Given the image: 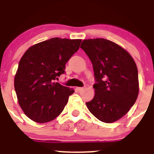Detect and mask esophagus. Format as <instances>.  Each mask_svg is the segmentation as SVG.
<instances>
[{"label":"esophagus","mask_w":154,"mask_h":154,"mask_svg":"<svg viewBox=\"0 0 154 154\" xmlns=\"http://www.w3.org/2000/svg\"><path fill=\"white\" fill-rule=\"evenodd\" d=\"M84 89V88H83V87H77V90L78 91H83V90Z\"/></svg>","instance_id":"1"}]
</instances>
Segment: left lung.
<instances>
[{
	"instance_id": "8db88e82",
	"label": "left lung",
	"mask_w": 154,
	"mask_h": 154,
	"mask_svg": "<svg viewBox=\"0 0 154 154\" xmlns=\"http://www.w3.org/2000/svg\"><path fill=\"white\" fill-rule=\"evenodd\" d=\"M80 48L92 63L96 82L95 94L86 106L98 120L116 122L137 99L139 77L135 61L124 48L105 38L85 39Z\"/></svg>"
}]
</instances>
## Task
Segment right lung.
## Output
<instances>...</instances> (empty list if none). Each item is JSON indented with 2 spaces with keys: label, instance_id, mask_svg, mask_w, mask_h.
<instances>
[{
  "label": "right lung",
  "instance_id": "add662e5",
  "mask_svg": "<svg viewBox=\"0 0 154 154\" xmlns=\"http://www.w3.org/2000/svg\"><path fill=\"white\" fill-rule=\"evenodd\" d=\"M81 42L50 38L30 47L21 57L14 86L20 106L31 120L49 122L64 109L74 90L54 80L66 73V63Z\"/></svg>",
  "mask_w": 154,
  "mask_h": 154
}]
</instances>
